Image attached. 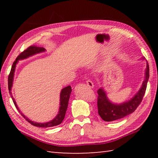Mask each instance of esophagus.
Instances as JSON below:
<instances>
[{"label":"esophagus","mask_w":158,"mask_h":158,"mask_svg":"<svg viewBox=\"0 0 158 158\" xmlns=\"http://www.w3.org/2000/svg\"><path fill=\"white\" fill-rule=\"evenodd\" d=\"M86 84H87V86H89V88H94V84H93V82L92 81H90V80H88L86 81Z\"/></svg>","instance_id":"34e87169"}]
</instances>
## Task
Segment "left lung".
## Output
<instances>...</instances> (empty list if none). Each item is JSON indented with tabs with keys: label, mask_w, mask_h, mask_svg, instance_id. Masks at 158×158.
<instances>
[{
	"label": "left lung",
	"mask_w": 158,
	"mask_h": 158,
	"mask_svg": "<svg viewBox=\"0 0 158 158\" xmlns=\"http://www.w3.org/2000/svg\"><path fill=\"white\" fill-rule=\"evenodd\" d=\"M141 60H145L146 62V68L144 71V79L139 90L130 100L121 103H115L109 100L106 91L103 87H100L98 90V114L105 121L110 122L123 118L135 111L139 105L145 94L147 83L149 79L148 63L145 58H142Z\"/></svg>",
	"instance_id": "left-lung-1"
}]
</instances>
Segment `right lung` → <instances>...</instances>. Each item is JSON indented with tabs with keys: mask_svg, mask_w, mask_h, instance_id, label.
Instances as JSON below:
<instances>
[{
	"mask_svg": "<svg viewBox=\"0 0 158 158\" xmlns=\"http://www.w3.org/2000/svg\"><path fill=\"white\" fill-rule=\"evenodd\" d=\"M44 52H46V49H45L44 47L31 46L30 47H28L26 50L23 51V52L21 53L17 58H16L15 62L13 63V65L11 68V71H10V73L8 77V89H9L10 95H11V98L13 100V102H14L16 108L17 109V110L19 111V113H21L20 110L18 107L17 102H16L14 98L12 97V91H11L12 85H13V81H14L16 67H17V63H19V60L26 59V58H28L29 57L33 56L36 55L37 53H40ZM71 92H72V89L70 85H68V86L63 88V89L61 90L60 93V104H59V109H58V112L56 116V117L53 118L52 121H49L45 123L34 122V121H32L31 120H30L29 118H28L24 114H23L22 113H21V114L22 115V116L24 118L26 121H27L28 123H30L31 125H34V126L40 127H50L56 126V125H60L61 123L63 122L64 118H65L67 109H68V102H69V97H70Z\"/></svg>",
	"mask_w": 158,
	"mask_h": 158,
	"instance_id": "add662e5",
	"label": "right lung"
}]
</instances>
